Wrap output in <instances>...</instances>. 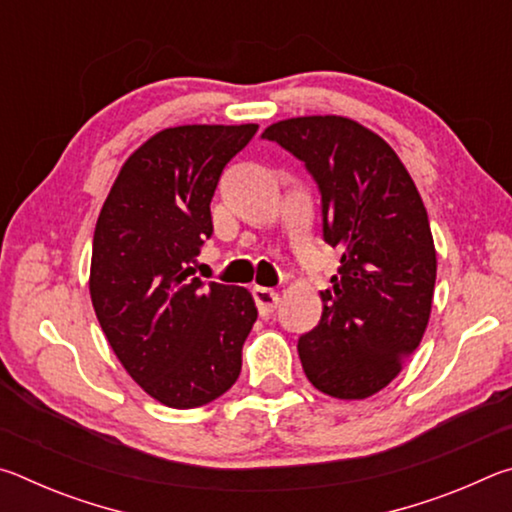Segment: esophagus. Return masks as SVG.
<instances>
[{
    "label": "esophagus",
    "mask_w": 512,
    "mask_h": 512,
    "mask_svg": "<svg viewBox=\"0 0 512 512\" xmlns=\"http://www.w3.org/2000/svg\"><path fill=\"white\" fill-rule=\"evenodd\" d=\"M253 298H255L259 314L262 316L273 314L277 305H280V293L273 289H266V287H253Z\"/></svg>",
    "instance_id": "34e87169"
}]
</instances>
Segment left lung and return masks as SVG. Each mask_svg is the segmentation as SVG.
Returning a JSON list of instances; mask_svg holds the SVG:
<instances>
[{
    "instance_id": "obj_1",
    "label": "left lung",
    "mask_w": 512,
    "mask_h": 512,
    "mask_svg": "<svg viewBox=\"0 0 512 512\" xmlns=\"http://www.w3.org/2000/svg\"><path fill=\"white\" fill-rule=\"evenodd\" d=\"M305 162L320 192L323 239L341 250L320 293L323 316L298 339L307 379L339 400L391 384L429 323L436 248L409 171L379 135L345 117H296L268 126Z\"/></svg>"
}]
</instances>
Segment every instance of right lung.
<instances>
[{"label":"right lung","mask_w":512,"mask_h":512,"mask_svg":"<svg viewBox=\"0 0 512 512\" xmlns=\"http://www.w3.org/2000/svg\"><path fill=\"white\" fill-rule=\"evenodd\" d=\"M257 124L176 126L121 167L92 239L90 296L121 366L155 400L196 409L241 372L257 320L244 287L201 282L194 259L212 237L219 178Z\"/></svg>","instance_id":"add662e5"}]
</instances>
